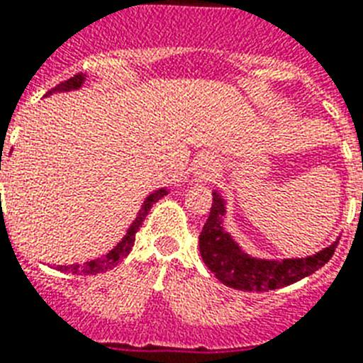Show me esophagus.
<instances>
[{
  "instance_id": "34e87169",
  "label": "esophagus",
  "mask_w": 363,
  "mask_h": 363,
  "mask_svg": "<svg viewBox=\"0 0 363 363\" xmlns=\"http://www.w3.org/2000/svg\"><path fill=\"white\" fill-rule=\"evenodd\" d=\"M216 169H218V160H216L212 155H205V157H201L199 160L197 177H199L201 181H210V179L214 177Z\"/></svg>"
}]
</instances>
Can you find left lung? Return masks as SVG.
Listing matches in <instances>:
<instances>
[{
	"instance_id": "left-lung-1",
	"label": "left lung",
	"mask_w": 363,
	"mask_h": 363,
	"mask_svg": "<svg viewBox=\"0 0 363 363\" xmlns=\"http://www.w3.org/2000/svg\"><path fill=\"white\" fill-rule=\"evenodd\" d=\"M223 212V199L214 194L208 219L199 234V251L206 267L214 273L216 279L234 290L269 291L290 286L325 266L336 251L337 242L313 257L282 262L258 260L245 255L225 233L221 225Z\"/></svg>"
}]
</instances>
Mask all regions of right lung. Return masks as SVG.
<instances>
[{
  "instance_id": "1",
  "label": "right lung",
  "mask_w": 363,
  "mask_h": 363,
  "mask_svg": "<svg viewBox=\"0 0 363 363\" xmlns=\"http://www.w3.org/2000/svg\"><path fill=\"white\" fill-rule=\"evenodd\" d=\"M83 81H84L83 73H75V75H73V77H69L68 81H62L60 84H57V86L51 88L48 94L60 92V90H72V88H79L81 84H83ZM0 169H1V160H0ZM164 196H166V190H158V191H155V194H151V196L145 199L144 206H142V210H140L138 218L135 219V223L130 225L129 230H127V234L123 236V240H121V242L118 243V245H116L111 252H106L105 257L97 258V260L84 262V264L59 266V271H64V273H73V275H97V273H103V271L112 269L114 266H118V264H120V262L123 260L127 255H129L130 249H133V245H135L136 233H138L140 227H142V223H144L145 216L149 214L151 206H153L155 203H157V201Z\"/></svg>"
}]
</instances>
